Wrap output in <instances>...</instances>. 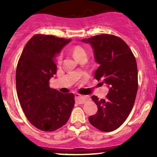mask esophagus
I'll use <instances>...</instances> for the list:
<instances>
[{
	"label": "esophagus",
	"instance_id": "obj_1",
	"mask_svg": "<svg viewBox=\"0 0 157 157\" xmlns=\"http://www.w3.org/2000/svg\"><path fill=\"white\" fill-rule=\"evenodd\" d=\"M75 101L79 104H83L86 102L87 99H89L88 96H82V95L78 94V93H76L75 95Z\"/></svg>",
	"mask_w": 157,
	"mask_h": 157
}]
</instances>
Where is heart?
Returning <instances> with one entry per match:
<instances>
[{
	"mask_svg": "<svg viewBox=\"0 0 157 157\" xmlns=\"http://www.w3.org/2000/svg\"><path fill=\"white\" fill-rule=\"evenodd\" d=\"M72 53L74 55V58L78 60L79 58H81L83 56H86V52L84 48L80 45H76V46L73 47L72 48ZM61 55L58 58V62H61Z\"/></svg>",
	"mask_w": 157,
	"mask_h": 157,
	"instance_id": "obj_1",
	"label": "heart"
}]
</instances>
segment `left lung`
I'll use <instances>...</instances> for the list:
<instances>
[{
  "instance_id": "obj_1",
  "label": "left lung",
  "mask_w": 157,
  "mask_h": 157,
  "mask_svg": "<svg viewBox=\"0 0 157 157\" xmlns=\"http://www.w3.org/2000/svg\"><path fill=\"white\" fill-rule=\"evenodd\" d=\"M81 42L91 45L99 64L95 78L109 89L105 99L92 96L98 111L89 121L100 131H112L125 121L135 101L138 86L135 58L127 44L113 35H98Z\"/></svg>"
}]
</instances>
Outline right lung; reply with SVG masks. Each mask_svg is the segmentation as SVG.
<instances>
[{
  "label": "right lung",
  "instance_id": "right-lung-1",
  "mask_svg": "<svg viewBox=\"0 0 157 157\" xmlns=\"http://www.w3.org/2000/svg\"><path fill=\"white\" fill-rule=\"evenodd\" d=\"M71 39L35 35L23 48L16 71V86L22 109L29 122L43 131H53L67 123L74 105L73 93L51 89L57 73L56 56Z\"/></svg>",
  "mask_w": 157,
  "mask_h": 157
}]
</instances>
